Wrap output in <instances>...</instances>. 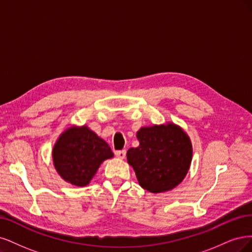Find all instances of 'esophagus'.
Listing matches in <instances>:
<instances>
[{"label":"esophagus","mask_w":252,"mask_h":252,"mask_svg":"<svg viewBox=\"0 0 252 252\" xmlns=\"http://www.w3.org/2000/svg\"><path fill=\"white\" fill-rule=\"evenodd\" d=\"M126 150L117 151V152H116V156H117V158H119V159H125V158H126Z\"/></svg>","instance_id":"obj_1"}]
</instances>
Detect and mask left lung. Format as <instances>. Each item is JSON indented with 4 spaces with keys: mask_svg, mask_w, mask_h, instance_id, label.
<instances>
[{
    "mask_svg": "<svg viewBox=\"0 0 252 252\" xmlns=\"http://www.w3.org/2000/svg\"><path fill=\"white\" fill-rule=\"evenodd\" d=\"M140 144L126 153L142 189L162 192L179 184L189 172L192 149L189 136L173 124L141 127Z\"/></svg>",
    "mask_w": 252,
    "mask_h": 252,
    "instance_id": "left-lung-1",
    "label": "left lung"
}]
</instances>
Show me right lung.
<instances>
[{
    "mask_svg": "<svg viewBox=\"0 0 252 252\" xmlns=\"http://www.w3.org/2000/svg\"><path fill=\"white\" fill-rule=\"evenodd\" d=\"M54 166L63 179L86 186L105 159L114 156L109 144L86 126L63 132L53 148Z\"/></svg>",
    "mask_w": 252,
    "mask_h": 252,
    "instance_id": "obj_1",
    "label": "right lung"
}]
</instances>
